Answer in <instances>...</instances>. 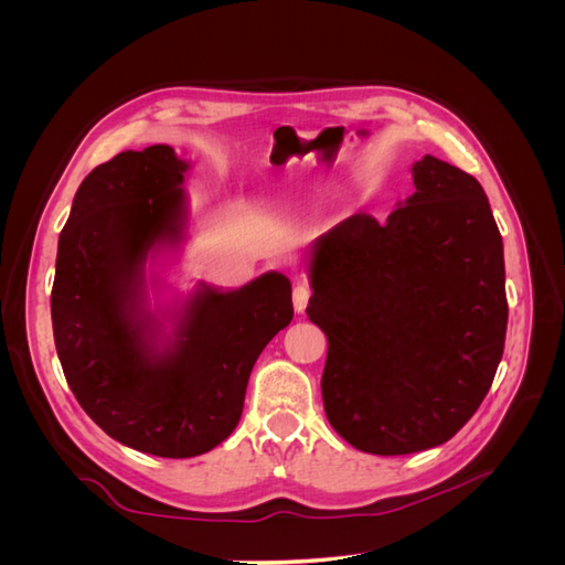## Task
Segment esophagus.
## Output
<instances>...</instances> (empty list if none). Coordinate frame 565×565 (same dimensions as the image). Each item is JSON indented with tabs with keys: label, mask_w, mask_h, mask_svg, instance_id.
<instances>
[{
	"label": "esophagus",
	"mask_w": 565,
	"mask_h": 565,
	"mask_svg": "<svg viewBox=\"0 0 565 565\" xmlns=\"http://www.w3.org/2000/svg\"><path fill=\"white\" fill-rule=\"evenodd\" d=\"M309 299H311V289L306 285H297L295 292H292V303H295V311L297 313H303L306 306H309Z\"/></svg>",
	"instance_id": "34e87169"
}]
</instances>
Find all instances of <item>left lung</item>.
Instances as JSON below:
<instances>
[{
    "label": "left lung",
    "mask_w": 565,
    "mask_h": 565,
    "mask_svg": "<svg viewBox=\"0 0 565 565\" xmlns=\"http://www.w3.org/2000/svg\"><path fill=\"white\" fill-rule=\"evenodd\" d=\"M413 179L386 224L353 214L309 252L306 316L328 337L324 415L370 455L450 440L504 353V247L483 185L434 156Z\"/></svg>",
    "instance_id": "8db88e82"
}]
</instances>
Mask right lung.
Returning a JSON list of instances; mask_svg holds the SVG:
<instances>
[{"label":"right lung","instance_id":"right-lung-1","mask_svg":"<svg viewBox=\"0 0 565 565\" xmlns=\"http://www.w3.org/2000/svg\"><path fill=\"white\" fill-rule=\"evenodd\" d=\"M188 162L172 146L125 150L77 188L58 237L51 322L67 386L100 429L158 457H195L241 422L256 358L295 316L268 270L241 289L200 282L172 313L148 309L146 264L185 241Z\"/></svg>","mask_w":565,"mask_h":565}]
</instances>
